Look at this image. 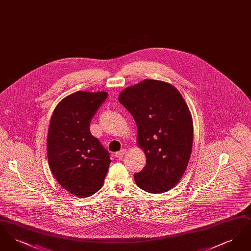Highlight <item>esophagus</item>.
Returning a JSON list of instances; mask_svg holds the SVG:
<instances>
[{"label": "esophagus", "mask_w": 251, "mask_h": 251, "mask_svg": "<svg viewBox=\"0 0 251 251\" xmlns=\"http://www.w3.org/2000/svg\"><path fill=\"white\" fill-rule=\"evenodd\" d=\"M126 153V150L125 149H122L120 151H118V152H116V157L117 158H119V159H121L122 157H123V155Z\"/></svg>", "instance_id": "obj_1"}]
</instances>
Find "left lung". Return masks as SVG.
<instances>
[{
    "label": "left lung",
    "instance_id": "obj_1",
    "mask_svg": "<svg viewBox=\"0 0 251 251\" xmlns=\"http://www.w3.org/2000/svg\"><path fill=\"white\" fill-rule=\"evenodd\" d=\"M120 103L137 127V145L147 158L134 174L138 187L160 194L173 188L182 177L191 155V113L176 87L146 79L121 91Z\"/></svg>",
    "mask_w": 251,
    "mask_h": 251
}]
</instances>
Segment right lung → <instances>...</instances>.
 <instances>
[{
	"instance_id": "obj_1",
	"label": "right lung",
	"mask_w": 251,
	"mask_h": 251,
	"mask_svg": "<svg viewBox=\"0 0 251 251\" xmlns=\"http://www.w3.org/2000/svg\"><path fill=\"white\" fill-rule=\"evenodd\" d=\"M106 92L78 91L54 109L47 138L49 167L60 185L87 198L103 184L110 154L89 129L91 119L107 99Z\"/></svg>"
}]
</instances>
